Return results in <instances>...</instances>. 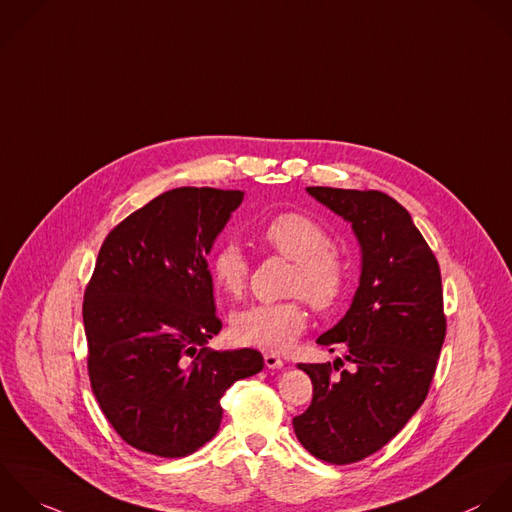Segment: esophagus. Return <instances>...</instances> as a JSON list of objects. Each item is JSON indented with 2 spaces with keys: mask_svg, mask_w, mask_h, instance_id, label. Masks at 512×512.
<instances>
[{
  "mask_svg": "<svg viewBox=\"0 0 512 512\" xmlns=\"http://www.w3.org/2000/svg\"><path fill=\"white\" fill-rule=\"evenodd\" d=\"M265 367L267 369H281L285 363H283V359H279L275 353H265Z\"/></svg>",
  "mask_w": 512,
  "mask_h": 512,
  "instance_id": "1",
  "label": "esophagus"
}]
</instances>
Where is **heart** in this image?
Wrapping results in <instances>:
<instances>
[{"label": "heart", "mask_w": 512, "mask_h": 512, "mask_svg": "<svg viewBox=\"0 0 512 512\" xmlns=\"http://www.w3.org/2000/svg\"><path fill=\"white\" fill-rule=\"evenodd\" d=\"M267 247L295 263L289 281L291 295H303L315 309H331L343 295L347 269L331 247L325 227L297 211L273 217L261 233ZM215 287L227 297H239L249 279V261L237 243L221 245L211 257ZM307 327V313L299 301L259 303L231 315V337L245 347L267 353L287 351Z\"/></svg>", "instance_id": "heart-1"}]
</instances>
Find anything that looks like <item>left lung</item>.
<instances>
[{
    "label": "left lung",
    "mask_w": 512,
    "mask_h": 512,
    "mask_svg": "<svg viewBox=\"0 0 512 512\" xmlns=\"http://www.w3.org/2000/svg\"><path fill=\"white\" fill-rule=\"evenodd\" d=\"M351 223L361 277L345 317L317 343L341 349L351 369L299 365L313 401L293 419L299 443L333 465L363 461L385 447L427 399L445 341L439 263L409 211L381 191L307 187Z\"/></svg>",
    "instance_id": "8db88e82"
}]
</instances>
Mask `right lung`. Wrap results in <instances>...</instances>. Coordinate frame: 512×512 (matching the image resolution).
<instances>
[{
	"label": "right lung",
	"instance_id": "add662e5",
	"mask_svg": "<svg viewBox=\"0 0 512 512\" xmlns=\"http://www.w3.org/2000/svg\"><path fill=\"white\" fill-rule=\"evenodd\" d=\"M245 193L179 187L103 241L83 297L95 399L137 451L179 459L215 437L223 393L263 369L255 349L209 351L221 331L207 257Z\"/></svg>",
	"mask_w": 512,
	"mask_h": 512
}]
</instances>
